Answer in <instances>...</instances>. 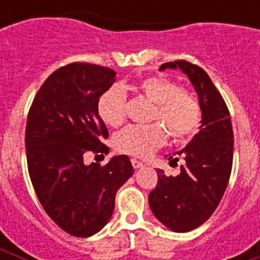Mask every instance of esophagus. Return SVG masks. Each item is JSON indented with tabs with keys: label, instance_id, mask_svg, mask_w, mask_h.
<instances>
[{
	"label": "esophagus",
	"instance_id": "1",
	"mask_svg": "<svg viewBox=\"0 0 260 260\" xmlns=\"http://www.w3.org/2000/svg\"><path fill=\"white\" fill-rule=\"evenodd\" d=\"M132 164H133V167L135 168V169H139V168L144 167L143 162L139 161V160H137V158H132Z\"/></svg>",
	"mask_w": 260,
	"mask_h": 260
}]
</instances>
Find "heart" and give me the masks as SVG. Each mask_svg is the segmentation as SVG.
I'll return each instance as SVG.
<instances>
[{"label": "heart", "instance_id": "1", "mask_svg": "<svg viewBox=\"0 0 260 260\" xmlns=\"http://www.w3.org/2000/svg\"><path fill=\"white\" fill-rule=\"evenodd\" d=\"M135 91L153 103L150 125H128L114 137L119 152L135 157H147L167 142V130L174 141H185L197 133L202 122V108L192 93L164 77H147L135 86ZM98 113L110 127H118L126 118V95L119 86L102 93Z\"/></svg>", "mask_w": 260, "mask_h": 260}]
</instances>
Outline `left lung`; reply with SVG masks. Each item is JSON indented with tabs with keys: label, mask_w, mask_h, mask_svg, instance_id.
<instances>
[{
	"label": "left lung",
	"mask_w": 260,
	"mask_h": 260,
	"mask_svg": "<svg viewBox=\"0 0 260 260\" xmlns=\"http://www.w3.org/2000/svg\"><path fill=\"white\" fill-rule=\"evenodd\" d=\"M181 69L198 93L202 108L201 130L181 150V173L165 176L157 169V185L148 195L158 221L173 232L198 228L215 212L231 178L233 164V128L231 114L208 74L185 59L165 62L160 70ZM178 161V157L169 156Z\"/></svg>",
	"instance_id": "obj_1"
}]
</instances>
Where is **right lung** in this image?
I'll return each instance as SVG.
<instances>
[{
  "instance_id": "obj_1",
  "label": "right lung",
  "mask_w": 260,
  "mask_h": 260,
  "mask_svg": "<svg viewBox=\"0 0 260 260\" xmlns=\"http://www.w3.org/2000/svg\"><path fill=\"white\" fill-rule=\"evenodd\" d=\"M116 71L73 62L50 74L36 93L26 126L28 173L38 199L50 219L75 237L104 228L114 210L117 190L133 176L126 155L105 165H86L93 152L107 155L109 133L98 102L116 82Z\"/></svg>"
}]
</instances>
